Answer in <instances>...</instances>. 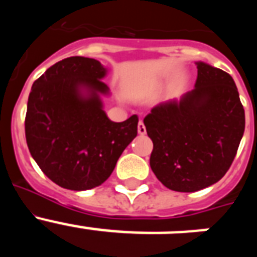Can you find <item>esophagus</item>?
Returning a JSON list of instances; mask_svg holds the SVG:
<instances>
[{"label":"esophagus","instance_id":"obj_1","mask_svg":"<svg viewBox=\"0 0 257 257\" xmlns=\"http://www.w3.org/2000/svg\"><path fill=\"white\" fill-rule=\"evenodd\" d=\"M138 133H139L140 135H145V134H147V128H145L143 121H140L139 124H138Z\"/></svg>","mask_w":257,"mask_h":257}]
</instances>
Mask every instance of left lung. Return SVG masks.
Listing matches in <instances>:
<instances>
[{"instance_id":"8db88e82","label":"left lung","mask_w":257,"mask_h":257,"mask_svg":"<svg viewBox=\"0 0 257 257\" xmlns=\"http://www.w3.org/2000/svg\"><path fill=\"white\" fill-rule=\"evenodd\" d=\"M196 65L192 91L157 104L144 118L153 142L152 171L175 192H197L217 183L244 133V109L233 78L205 61Z\"/></svg>"}]
</instances>
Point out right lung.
I'll return each instance as SVG.
<instances>
[{
    "label": "right lung",
    "mask_w": 257,
    "mask_h": 257,
    "mask_svg": "<svg viewBox=\"0 0 257 257\" xmlns=\"http://www.w3.org/2000/svg\"><path fill=\"white\" fill-rule=\"evenodd\" d=\"M108 68L72 56L33 83L27 104L26 138L33 160L50 180L70 190L99 187L138 135V115L110 121L103 96Z\"/></svg>",
    "instance_id": "right-lung-1"
}]
</instances>
